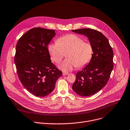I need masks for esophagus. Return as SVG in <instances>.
I'll return each mask as SVG.
<instances>
[{"mask_svg": "<svg viewBox=\"0 0 130 130\" xmlns=\"http://www.w3.org/2000/svg\"><path fill=\"white\" fill-rule=\"evenodd\" d=\"M69 74L67 73H63V76H66V75H68Z\"/></svg>", "mask_w": 130, "mask_h": 130, "instance_id": "34e87169", "label": "esophagus"}]
</instances>
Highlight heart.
Instances as JSON below:
<instances>
[{
	"label": "heart",
	"mask_w": 130,
	"mask_h": 130,
	"mask_svg": "<svg viewBox=\"0 0 130 130\" xmlns=\"http://www.w3.org/2000/svg\"><path fill=\"white\" fill-rule=\"evenodd\" d=\"M48 50L51 60L56 64L61 61L66 53L67 58L58 65L59 68L65 72L71 71L76 66L82 67L87 65L93 53L92 44L75 34L60 37L57 42L49 44Z\"/></svg>",
	"instance_id": "1"
}]
</instances>
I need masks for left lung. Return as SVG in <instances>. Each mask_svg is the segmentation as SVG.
Segmentation results:
<instances>
[{
  "instance_id": "obj_1",
  "label": "left lung",
  "mask_w": 130,
  "mask_h": 130,
  "mask_svg": "<svg viewBox=\"0 0 130 130\" xmlns=\"http://www.w3.org/2000/svg\"><path fill=\"white\" fill-rule=\"evenodd\" d=\"M87 37L93 53L87 65L76 75L72 88L81 96H89L103 88L110 77L113 67V51L109 41L101 32L90 28L72 30Z\"/></svg>"
}]
</instances>
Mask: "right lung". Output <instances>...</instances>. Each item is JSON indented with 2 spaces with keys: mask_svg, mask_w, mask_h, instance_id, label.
Returning a JSON list of instances; mask_svg holds the SVG:
<instances>
[{
  "mask_svg": "<svg viewBox=\"0 0 130 130\" xmlns=\"http://www.w3.org/2000/svg\"><path fill=\"white\" fill-rule=\"evenodd\" d=\"M54 30L33 28L24 34L16 46L14 62L23 86L35 96L44 97L54 89L62 72L51 62L48 45Z\"/></svg>",
  "mask_w": 130,
  "mask_h": 130,
  "instance_id": "right-lung-1",
  "label": "right lung"
}]
</instances>
